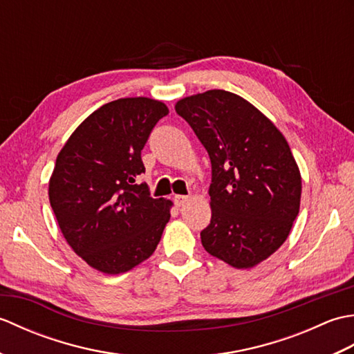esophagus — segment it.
Returning a JSON list of instances; mask_svg holds the SVG:
<instances>
[{"label": "esophagus", "instance_id": "34e87169", "mask_svg": "<svg viewBox=\"0 0 354 354\" xmlns=\"http://www.w3.org/2000/svg\"><path fill=\"white\" fill-rule=\"evenodd\" d=\"M173 201H175V205L176 207L181 208V207H184L187 204V202L190 201V196H184V194H176V196L173 198Z\"/></svg>", "mask_w": 354, "mask_h": 354}]
</instances>
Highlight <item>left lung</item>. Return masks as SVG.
<instances>
[{
  "instance_id": "obj_1",
  "label": "left lung",
  "mask_w": 354,
  "mask_h": 354,
  "mask_svg": "<svg viewBox=\"0 0 354 354\" xmlns=\"http://www.w3.org/2000/svg\"><path fill=\"white\" fill-rule=\"evenodd\" d=\"M175 109L212 161L202 246L232 268L259 265L284 243L299 212L301 175L288 141L250 102L223 89L185 97Z\"/></svg>"
}]
</instances>
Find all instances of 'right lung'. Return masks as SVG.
I'll return each instance as SVG.
<instances>
[{
  "label": "right lung",
  "mask_w": 354,
  "mask_h": 354,
  "mask_svg": "<svg viewBox=\"0 0 354 354\" xmlns=\"http://www.w3.org/2000/svg\"><path fill=\"white\" fill-rule=\"evenodd\" d=\"M169 108L147 97L103 104L79 124L56 158L48 184L66 242L89 266L122 274L147 260L170 219L167 199L150 198L141 150Z\"/></svg>",
  "instance_id": "right-lung-1"
}]
</instances>
